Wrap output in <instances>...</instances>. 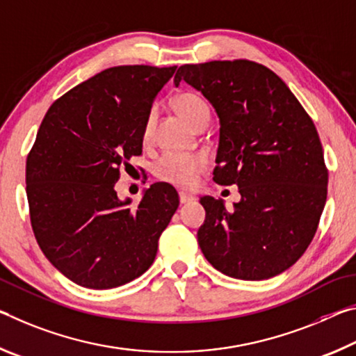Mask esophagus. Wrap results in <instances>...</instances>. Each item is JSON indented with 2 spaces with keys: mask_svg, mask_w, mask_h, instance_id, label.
<instances>
[{
  "mask_svg": "<svg viewBox=\"0 0 356 356\" xmlns=\"http://www.w3.org/2000/svg\"><path fill=\"white\" fill-rule=\"evenodd\" d=\"M195 199L192 195H189V194H186V192H179V203H181V205H184V203H191V202H194Z\"/></svg>",
  "mask_w": 356,
  "mask_h": 356,
  "instance_id": "obj_1",
  "label": "esophagus"
}]
</instances>
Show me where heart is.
<instances>
[{
    "label": "heart",
    "mask_w": 356,
    "mask_h": 356,
    "mask_svg": "<svg viewBox=\"0 0 356 356\" xmlns=\"http://www.w3.org/2000/svg\"><path fill=\"white\" fill-rule=\"evenodd\" d=\"M175 107L191 126H195L197 121L209 116L207 102L194 92L178 95L175 97ZM153 120L154 110L149 112L145 123V137L149 136ZM208 162V156L203 153H165L156 162L154 175L162 181L172 183L179 188H191L199 181V177L205 172Z\"/></svg>",
    "instance_id": "1"
}]
</instances>
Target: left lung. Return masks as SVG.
I'll return each instance as SVG.
<instances>
[{
    "label": "left lung",
    "mask_w": 356,
    "mask_h": 356,
    "mask_svg": "<svg viewBox=\"0 0 356 356\" xmlns=\"http://www.w3.org/2000/svg\"><path fill=\"white\" fill-rule=\"evenodd\" d=\"M184 80L219 116L214 181L236 184L241 200L202 197L197 240L224 275L261 281L289 270L309 246L326 202L328 170L309 115L289 86L248 60L184 64Z\"/></svg>",
    "instance_id": "obj_1"
}]
</instances>
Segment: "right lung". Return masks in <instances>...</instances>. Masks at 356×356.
Segmentation results:
<instances>
[{"label": "right lung", "instance_id": "right-lung-1", "mask_svg": "<svg viewBox=\"0 0 356 356\" xmlns=\"http://www.w3.org/2000/svg\"><path fill=\"white\" fill-rule=\"evenodd\" d=\"M177 66H116L51 104L26 159V195L39 248L63 276L106 290L142 276L179 205L154 183L137 207L120 200V167L142 154L145 123Z\"/></svg>", "mask_w": 356, "mask_h": 356}]
</instances>
